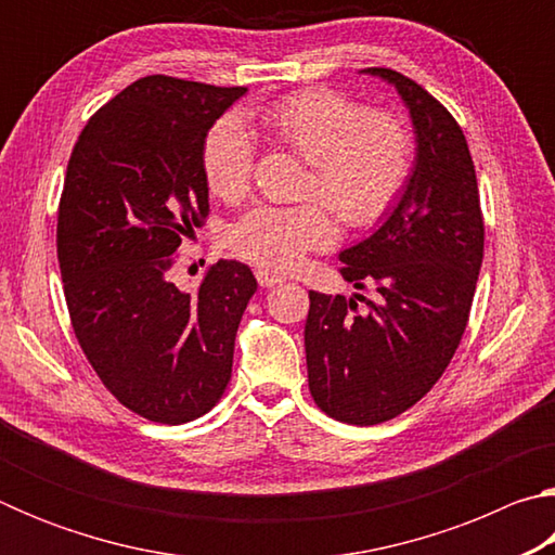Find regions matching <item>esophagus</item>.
Listing matches in <instances>:
<instances>
[{"mask_svg": "<svg viewBox=\"0 0 555 555\" xmlns=\"http://www.w3.org/2000/svg\"><path fill=\"white\" fill-rule=\"evenodd\" d=\"M257 281H259V286H264V288L284 284V279L276 276V274H269V271H264V269H257Z\"/></svg>", "mask_w": 555, "mask_h": 555, "instance_id": "obj_1", "label": "esophagus"}]
</instances>
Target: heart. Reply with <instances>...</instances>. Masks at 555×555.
Returning <instances> with one entry per match:
<instances>
[{
  "instance_id": "1",
  "label": "heart",
  "mask_w": 555,
  "mask_h": 555,
  "mask_svg": "<svg viewBox=\"0 0 555 555\" xmlns=\"http://www.w3.org/2000/svg\"><path fill=\"white\" fill-rule=\"evenodd\" d=\"M257 121L276 144L311 162L308 201L291 208L255 205L234 222L230 244L242 259L271 271L294 269L308 251L325 249L337 220L367 228L399 198L413 168V137L391 112H364L331 88L300 90L264 107ZM255 146L240 121H218L203 142V173L222 201L249 193ZM328 207L325 209L324 205Z\"/></svg>"
}]
</instances>
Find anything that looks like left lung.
Here are the masks:
<instances>
[{
    "instance_id": "1",
    "label": "left lung",
    "mask_w": 555,
    "mask_h": 555,
    "mask_svg": "<svg viewBox=\"0 0 555 555\" xmlns=\"http://www.w3.org/2000/svg\"><path fill=\"white\" fill-rule=\"evenodd\" d=\"M362 73L397 88L416 134V164L379 228L340 251L343 279L372 286L377 298L311 291L304 337L318 406L345 424L374 426L424 399L453 360L480 276L485 222L453 115L406 75Z\"/></svg>"
}]
</instances>
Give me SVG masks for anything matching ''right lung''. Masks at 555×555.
Wrapping results in <instances>:
<instances>
[{
	"label": "right lung",
	"instance_id": "obj_1",
	"mask_svg": "<svg viewBox=\"0 0 555 555\" xmlns=\"http://www.w3.org/2000/svg\"><path fill=\"white\" fill-rule=\"evenodd\" d=\"M247 88L146 75L88 119L59 205V264L75 337L119 403L188 424L222 399L257 279L220 259L195 291L173 251L208 218L203 142Z\"/></svg>",
	"mask_w": 555,
	"mask_h": 555
}]
</instances>
